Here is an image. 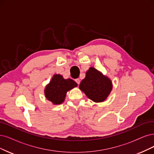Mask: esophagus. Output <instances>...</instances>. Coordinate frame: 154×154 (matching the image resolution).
Returning <instances> with one entry per match:
<instances>
[{
    "label": "esophagus",
    "mask_w": 154,
    "mask_h": 154,
    "mask_svg": "<svg viewBox=\"0 0 154 154\" xmlns=\"http://www.w3.org/2000/svg\"><path fill=\"white\" fill-rule=\"evenodd\" d=\"M75 81L77 82V84H80L81 80H80V79H75Z\"/></svg>",
    "instance_id": "34e87169"
}]
</instances>
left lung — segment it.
<instances>
[{"label":"left lung","instance_id":"obj_1","mask_svg":"<svg viewBox=\"0 0 154 154\" xmlns=\"http://www.w3.org/2000/svg\"><path fill=\"white\" fill-rule=\"evenodd\" d=\"M113 88L110 79L94 67H90L86 77L79 85V89L88 98L96 103L104 101Z\"/></svg>","mask_w":154,"mask_h":154}]
</instances>
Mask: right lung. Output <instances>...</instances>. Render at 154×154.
Here are the masks:
<instances>
[{"mask_svg": "<svg viewBox=\"0 0 154 154\" xmlns=\"http://www.w3.org/2000/svg\"><path fill=\"white\" fill-rule=\"evenodd\" d=\"M77 86L71 79H65L60 74H54L44 89V94L53 105H60L64 102L66 93Z\"/></svg>", "mask_w": 154, "mask_h": 154, "instance_id": "add662e5", "label": "right lung"}]
</instances>
